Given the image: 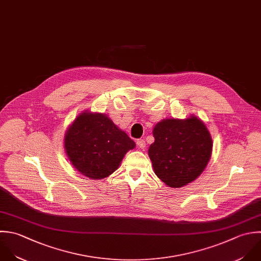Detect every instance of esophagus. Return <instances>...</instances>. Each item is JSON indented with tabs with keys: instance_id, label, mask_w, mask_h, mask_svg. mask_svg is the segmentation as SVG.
I'll return each mask as SVG.
<instances>
[{
	"instance_id": "obj_1",
	"label": "esophagus",
	"mask_w": 261,
	"mask_h": 261,
	"mask_svg": "<svg viewBox=\"0 0 261 261\" xmlns=\"http://www.w3.org/2000/svg\"><path fill=\"white\" fill-rule=\"evenodd\" d=\"M136 143H137V146L140 148V149H144L145 148V141L143 140V139H138L137 141H136Z\"/></svg>"
}]
</instances>
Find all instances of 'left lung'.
<instances>
[{
    "mask_svg": "<svg viewBox=\"0 0 261 261\" xmlns=\"http://www.w3.org/2000/svg\"><path fill=\"white\" fill-rule=\"evenodd\" d=\"M154 142L148 148L155 175L168 186L181 188L205 170L213 152V139L202 120L164 119L153 127Z\"/></svg>",
    "mask_w": 261,
    "mask_h": 261,
    "instance_id": "1",
    "label": "left lung"
}]
</instances>
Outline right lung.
<instances>
[{
    "instance_id": "obj_1",
    "label": "right lung",
    "mask_w": 261,
    "mask_h": 261,
    "mask_svg": "<svg viewBox=\"0 0 261 261\" xmlns=\"http://www.w3.org/2000/svg\"><path fill=\"white\" fill-rule=\"evenodd\" d=\"M135 142L102 113L88 110L69 125L64 148L73 167L91 180L109 177L121 165Z\"/></svg>"
}]
</instances>
